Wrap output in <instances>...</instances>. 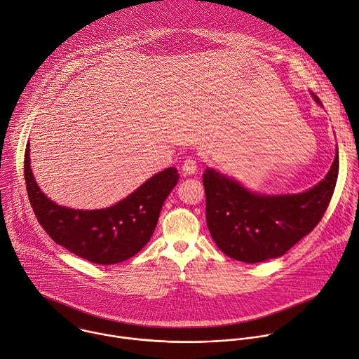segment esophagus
I'll use <instances>...</instances> for the list:
<instances>
[{"instance_id":"1","label":"esophagus","mask_w":359,"mask_h":359,"mask_svg":"<svg viewBox=\"0 0 359 359\" xmlns=\"http://www.w3.org/2000/svg\"><path fill=\"white\" fill-rule=\"evenodd\" d=\"M182 172L184 176H191L197 172V162L193 158H187L182 165Z\"/></svg>"}]
</instances>
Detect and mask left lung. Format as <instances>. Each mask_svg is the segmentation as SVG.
Returning <instances> with one entry per match:
<instances>
[{
	"instance_id": "1",
	"label": "left lung",
	"mask_w": 359,
	"mask_h": 359,
	"mask_svg": "<svg viewBox=\"0 0 359 359\" xmlns=\"http://www.w3.org/2000/svg\"><path fill=\"white\" fill-rule=\"evenodd\" d=\"M314 101L323 105L311 93ZM338 149L327 176L297 194H259L207 168L203 173L207 226L229 258L258 264L285 255L323 218L338 177Z\"/></svg>"
}]
</instances>
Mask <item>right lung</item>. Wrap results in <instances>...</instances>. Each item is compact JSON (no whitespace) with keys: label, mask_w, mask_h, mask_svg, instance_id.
<instances>
[{"label":"right lung","mask_w":359,"mask_h":359,"mask_svg":"<svg viewBox=\"0 0 359 359\" xmlns=\"http://www.w3.org/2000/svg\"><path fill=\"white\" fill-rule=\"evenodd\" d=\"M29 151L28 144L24 175L39 224L56 244L100 265L124 262L148 244L162 205L179 180L176 168H168L111 207L74 210L53 203L41 191L31 170Z\"/></svg>","instance_id":"obj_1"}]
</instances>
